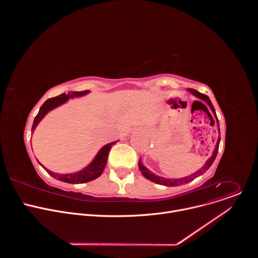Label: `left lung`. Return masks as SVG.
I'll list each match as a JSON object with an SVG mask.
<instances>
[{
    "instance_id": "8db88e82",
    "label": "left lung",
    "mask_w": 258,
    "mask_h": 258,
    "mask_svg": "<svg viewBox=\"0 0 258 258\" xmlns=\"http://www.w3.org/2000/svg\"><path fill=\"white\" fill-rule=\"evenodd\" d=\"M189 91H190L193 95H195V96H196V97H198L199 99H201V100L205 101V102L209 105L210 109L212 110V112L214 113V115H215V117H216V119H217V116H216V114H215V109H214V107H213V105H212V103H211L210 99H209L206 95L201 94V93L197 92L196 90L189 89ZM217 126H218V130H219V123H218V120H217ZM218 133H219V137H218V140H217V143H216V146H215V149H214V151H213L212 155L210 156V158L207 160V162L204 164V166H203L201 169H199L197 172H195L194 174H192V175H190V176L183 177V178H175V179L164 178V177H161V176H158V175H156V174L152 173L150 170L147 169V168H146V167H145L141 162H139L140 170L142 171L143 175H144L146 178H148V179H150V180H152V181H154V182H156V183H159V185H163V186H167V187H176V186H179V185H183V183L190 182V181H191V180H193L195 177H197V176H199V175L203 174V173H204V172H205V171H206V170L211 166V164L213 163V161H214V159H215V157H216V155H217L218 146H219V141H220V132H218Z\"/></svg>"
}]
</instances>
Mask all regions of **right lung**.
Returning a JSON list of instances; mask_svg holds the SVG:
<instances>
[{
  "label": "right lung",
  "mask_w": 258,
  "mask_h": 258,
  "mask_svg": "<svg viewBox=\"0 0 258 258\" xmlns=\"http://www.w3.org/2000/svg\"><path fill=\"white\" fill-rule=\"evenodd\" d=\"M89 91H82V92H73V93H68V94H61L57 97H54V98H50L48 99L40 108V111L39 113L36 114V116L34 117V120H33V124H32V127H31V131H34L36 124H38L42 118L50 111V110H52L53 108L63 104L64 102H66L69 98H72V97H77V96H82V95H85L87 94ZM116 142H113V143H110L106 146H104L103 148L99 151V153L97 154L96 158L93 160V162L88 166L86 167L85 169L77 172V173H70V174H57V173H54L50 170H48L47 168H45L43 165V167L48 171V173L50 175H52L53 177L59 179V180H62V181H65V182H69V183H82V182H87V181H90V180H93L95 178H97L98 176L101 175V173L103 172L104 168H105V165L107 163V159H108V155H109V152H110V149H111V147L113 146V144H115ZM41 164V163H40Z\"/></svg>",
  "instance_id": "right-lung-1"
}]
</instances>
